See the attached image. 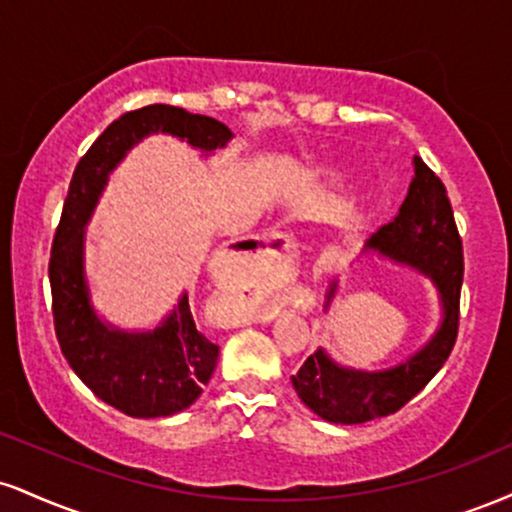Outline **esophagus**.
Returning a JSON list of instances; mask_svg holds the SVG:
<instances>
[{"instance_id": "esophagus-1", "label": "esophagus", "mask_w": 512, "mask_h": 512, "mask_svg": "<svg viewBox=\"0 0 512 512\" xmlns=\"http://www.w3.org/2000/svg\"><path fill=\"white\" fill-rule=\"evenodd\" d=\"M257 252H272L274 260L279 264H291L293 262V238L288 233H272L262 243V248Z\"/></svg>"}]
</instances>
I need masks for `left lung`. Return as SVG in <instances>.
Returning a JSON list of instances; mask_svg holds the SVG:
<instances>
[{"mask_svg": "<svg viewBox=\"0 0 512 512\" xmlns=\"http://www.w3.org/2000/svg\"><path fill=\"white\" fill-rule=\"evenodd\" d=\"M415 178L396 219L367 240L365 250L403 264L432 279L439 291L441 322L424 346L389 369L343 367L324 348L305 360L291 377L298 398L315 415L334 424H362L398 412L415 398L451 355L458 336L460 286H463V240L458 236L451 202L441 178L415 157ZM338 281L326 291L324 310L336 298Z\"/></svg>", "mask_w": 512, "mask_h": 512, "instance_id": "1", "label": "left lung"}]
</instances>
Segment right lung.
Listing matches in <instances>:
<instances>
[{
    "instance_id": "1",
    "label": "right lung",
    "mask_w": 512,
    "mask_h": 512,
    "mask_svg": "<svg viewBox=\"0 0 512 512\" xmlns=\"http://www.w3.org/2000/svg\"><path fill=\"white\" fill-rule=\"evenodd\" d=\"M166 133L209 157L229 145L231 128L212 116L150 104L109 123L73 171L49 257L52 315L61 353L88 389L123 415L169 417L190 408L212 379L219 346L197 331L188 293L155 329L128 331L104 322L85 276V226L109 174L147 135ZM243 245V243H238Z\"/></svg>"
}]
</instances>
